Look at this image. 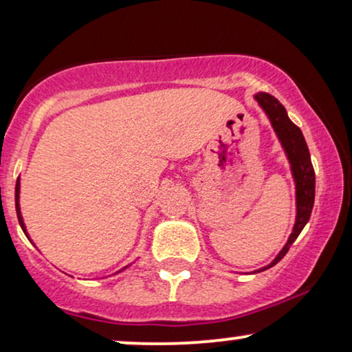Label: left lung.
Listing matches in <instances>:
<instances>
[{"instance_id":"obj_1","label":"left lung","mask_w":352,"mask_h":352,"mask_svg":"<svg viewBox=\"0 0 352 352\" xmlns=\"http://www.w3.org/2000/svg\"><path fill=\"white\" fill-rule=\"evenodd\" d=\"M254 99H256L259 107L264 110V113L267 115L269 122H271L274 131H276L278 141L282 144L283 152H285L288 163H290L292 176L293 181H295L296 189V219L290 237H288L287 243L283 245V248L278 252V254L274 258V261L271 264L254 271L261 272L266 271L269 267L276 266V264L285 256L287 252L292 247V243L295 242L302 228H305L307 221H309L312 206H314L316 173L314 168H312L309 148H307L305 136H302L301 129L288 118L285 107H283L274 96L267 93L254 94Z\"/></svg>"}]
</instances>
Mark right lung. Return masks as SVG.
Returning <instances> with one entry per match:
<instances>
[{
  "label": "right lung",
  "mask_w": 352,
  "mask_h": 352,
  "mask_svg": "<svg viewBox=\"0 0 352 352\" xmlns=\"http://www.w3.org/2000/svg\"><path fill=\"white\" fill-rule=\"evenodd\" d=\"M19 199H21V177H17V182H16V211H17V219H19V224H21L22 230H23V234H25L27 239L32 242V239L28 237L25 223H23V218H22V213H21V204H19ZM32 243H33V242H32ZM126 267H128V266H124V267L122 269V271H124V269H126ZM122 271H118V272H122ZM118 272H117V274H118Z\"/></svg>",
  "instance_id": "1"
}]
</instances>
